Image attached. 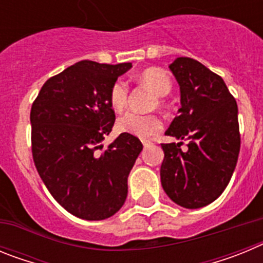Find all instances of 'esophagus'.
<instances>
[{
	"mask_svg": "<svg viewBox=\"0 0 263 263\" xmlns=\"http://www.w3.org/2000/svg\"><path fill=\"white\" fill-rule=\"evenodd\" d=\"M142 143H143V146H147L152 143V141H150V139H142Z\"/></svg>",
	"mask_w": 263,
	"mask_h": 263,
	"instance_id": "1",
	"label": "esophagus"
}]
</instances>
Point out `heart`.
<instances>
[{"label": "heart", "mask_w": 263, "mask_h": 263, "mask_svg": "<svg viewBox=\"0 0 263 263\" xmlns=\"http://www.w3.org/2000/svg\"><path fill=\"white\" fill-rule=\"evenodd\" d=\"M139 81L147 85L157 95L158 106H163L164 99L173 88V83L168 73L160 68H147L138 76ZM129 87L124 80H117L113 83L109 90V104L116 111L124 110L127 105ZM117 127L124 133L146 138L153 136L162 129V122L155 115H138L134 111H127L121 116L117 121Z\"/></svg>", "instance_id": "obj_1"}]
</instances>
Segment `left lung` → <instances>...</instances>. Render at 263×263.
Returning a JSON list of instances; mask_svg holds the SVG:
<instances>
[{
  "label": "left lung",
  "mask_w": 263,
  "mask_h": 263,
  "mask_svg": "<svg viewBox=\"0 0 263 263\" xmlns=\"http://www.w3.org/2000/svg\"><path fill=\"white\" fill-rule=\"evenodd\" d=\"M170 69L182 108L166 136L187 139L188 148L183 152V142L160 143V182L174 203L196 210L215 201L233 175L241 146L238 108L221 76L200 62L182 57Z\"/></svg>",
  "instance_id": "8db88e82"
}]
</instances>
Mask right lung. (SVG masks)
Returning <instances> with one entry per match:
<instances>
[{
  "instance_id": "add662e5",
  "label": "right lung",
  "mask_w": 263,
  "mask_h": 263,
  "mask_svg": "<svg viewBox=\"0 0 263 263\" xmlns=\"http://www.w3.org/2000/svg\"><path fill=\"white\" fill-rule=\"evenodd\" d=\"M132 63L81 60L46 81L30 111L32 159L52 197L83 220H105L124 205L142 143L121 133L106 147L116 115L109 90Z\"/></svg>"
}]
</instances>
